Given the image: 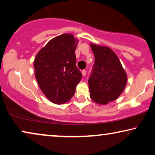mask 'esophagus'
Returning <instances> with one entry per match:
<instances>
[{"label": "esophagus", "instance_id": "obj_1", "mask_svg": "<svg viewBox=\"0 0 155 155\" xmlns=\"http://www.w3.org/2000/svg\"><path fill=\"white\" fill-rule=\"evenodd\" d=\"M81 74H82V75L84 76V77H85V76H86V71L85 70V69H84V70L81 71Z\"/></svg>", "mask_w": 155, "mask_h": 155}]
</instances>
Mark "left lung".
I'll list each match as a JSON object with an SVG mask.
<instances>
[{"label":"left lung","instance_id":"8db88e82","mask_svg":"<svg viewBox=\"0 0 155 155\" xmlns=\"http://www.w3.org/2000/svg\"><path fill=\"white\" fill-rule=\"evenodd\" d=\"M95 63L88 79L91 100L100 104L114 101L123 92L127 75L110 48L91 43Z\"/></svg>","mask_w":155,"mask_h":155}]
</instances>
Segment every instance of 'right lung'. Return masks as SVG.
I'll return each mask as SVG.
<instances>
[{
    "label": "right lung",
    "instance_id": "right-lung-1",
    "mask_svg": "<svg viewBox=\"0 0 155 155\" xmlns=\"http://www.w3.org/2000/svg\"><path fill=\"white\" fill-rule=\"evenodd\" d=\"M78 43L71 34L51 39L35 58V77L41 90L50 101L66 103L74 95L82 74L76 63Z\"/></svg>",
    "mask_w": 155,
    "mask_h": 155
}]
</instances>
